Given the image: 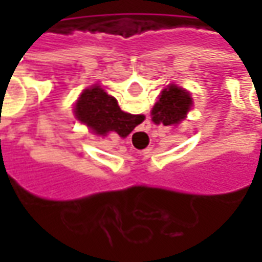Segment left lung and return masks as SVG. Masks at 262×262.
<instances>
[{"instance_id":"obj_1","label":"left lung","mask_w":262,"mask_h":262,"mask_svg":"<svg viewBox=\"0 0 262 262\" xmlns=\"http://www.w3.org/2000/svg\"><path fill=\"white\" fill-rule=\"evenodd\" d=\"M192 108V98L187 90L176 84L164 88L159 95V101L151 109V120L156 125L177 126L187 118Z\"/></svg>"}]
</instances>
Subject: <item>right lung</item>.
I'll use <instances>...</instances> for the list:
<instances>
[{
	"label": "right lung",
	"instance_id": "obj_1",
	"mask_svg": "<svg viewBox=\"0 0 262 262\" xmlns=\"http://www.w3.org/2000/svg\"><path fill=\"white\" fill-rule=\"evenodd\" d=\"M74 115L77 120L99 136L115 132L120 137H126L144 120L143 115L123 112L118 101L108 95L101 85H92L81 92L75 102Z\"/></svg>",
	"mask_w": 262,
	"mask_h": 262
}]
</instances>
